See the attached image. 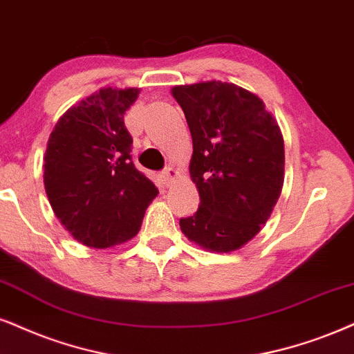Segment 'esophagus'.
Segmentation results:
<instances>
[{
  "instance_id": "34e87169",
  "label": "esophagus",
  "mask_w": 354,
  "mask_h": 354,
  "mask_svg": "<svg viewBox=\"0 0 354 354\" xmlns=\"http://www.w3.org/2000/svg\"><path fill=\"white\" fill-rule=\"evenodd\" d=\"M176 171H174L173 168H167L165 169V171L162 173V183H163V186H169L171 185V181L174 180V178H176Z\"/></svg>"
}]
</instances>
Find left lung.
I'll return each instance as SVG.
<instances>
[{
    "mask_svg": "<svg viewBox=\"0 0 354 354\" xmlns=\"http://www.w3.org/2000/svg\"><path fill=\"white\" fill-rule=\"evenodd\" d=\"M171 95L189 125L201 199L181 232L209 252H235L259 234L283 191V133L265 102L234 83L180 84Z\"/></svg>",
    "mask_w": 354,
    "mask_h": 354,
    "instance_id": "obj_1",
    "label": "left lung"
}]
</instances>
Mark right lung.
I'll return each instance as SVG.
<instances>
[{"label": "right lung", "instance_id": "add662e5", "mask_svg": "<svg viewBox=\"0 0 354 354\" xmlns=\"http://www.w3.org/2000/svg\"><path fill=\"white\" fill-rule=\"evenodd\" d=\"M138 88H101L58 119L44 156V186L65 230L91 248L133 239L158 189L133 167L124 114Z\"/></svg>", "mask_w": 354, "mask_h": 354}]
</instances>
